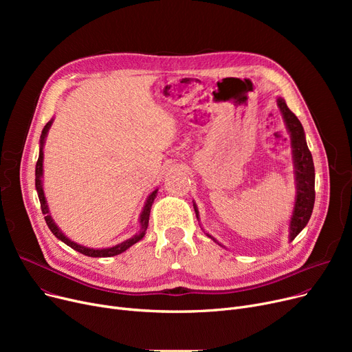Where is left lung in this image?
Masks as SVG:
<instances>
[{
  "mask_svg": "<svg viewBox=\"0 0 352 352\" xmlns=\"http://www.w3.org/2000/svg\"><path fill=\"white\" fill-rule=\"evenodd\" d=\"M276 104L280 107L283 113V118L285 121L287 129L291 135V146H292V161H294V174H295V188H297V195H295L294 211L289 221V241L297 236L304 227L308 224V221L312 214L314 202H316V170H314V161L311 151L305 141L304 128L300 120L295 117L292 111L287 107L284 98L276 100ZM194 210L198 217V208L194 204ZM212 238L210 234H207ZM218 243L215 238H212Z\"/></svg>",
  "mask_w": 352,
  "mask_h": 352,
  "instance_id": "left-lung-1",
  "label": "left lung"
}]
</instances>
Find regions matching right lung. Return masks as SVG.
Wrapping results in <instances>:
<instances>
[{
    "instance_id": "right-lung-1",
    "label": "right lung",
    "mask_w": 352,
    "mask_h": 352,
    "mask_svg": "<svg viewBox=\"0 0 352 352\" xmlns=\"http://www.w3.org/2000/svg\"><path fill=\"white\" fill-rule=\"evenodd\" d=\"M52 124V120L47 122V125L44 126L43 133H41V138H40V155H38V161H36V165H35V188H36V192H38V198H40V202H41V211L43 214L45 215V223L48 226V228L51 230V232L57 236L60 241H63L64 244H67L68 247H71L72 250H76L87 256H96V258H100V256H114V255H118L124 251H126L129 247L134 245L135 243H138L140 239H142V236L145 235V231L148 228V219H150V212H151V207H153V202L157 197V191H153L150 195H148L146 201H145V206L142 208V212L140 215V224H141V228H140V232L137 235H134L133 238L126 239V241L116 245V247H111V248H102V250H94V248H88V247H84V245H78L77 243L71 241L69 238H67L63 231L55 226L54 219L51 218V214L48 211V206H47V199H45V195H44V190H43V160H44V153H43V146H44V142H45V137H47V133L48 129Z\"/></svg>"
}]
</instances>
